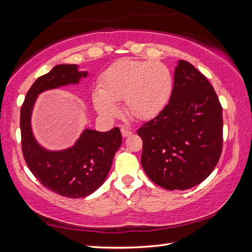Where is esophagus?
I'll return each instance as SVG.
<instances>
[{
  "mask_svg": "<svg viewBox=\"0 0 252 252\" xmlns=\"http://www.w3.org/2000/svg\"><path fill=\"white\" fill-rule=\"evenodd\" d=\"M121 133H122L123 138H126V136H130L132 134V131L129 129V127L123 126V127H121Z\"/></svg>",
  "mask_w": 252,
  "mask_h": 252,
  "instance_id": "34e87169",
  "label": "esophagus"
}]
</instances>
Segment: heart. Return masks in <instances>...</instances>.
I'll return each instance as SVG.
<instances>
[{"instance_id": "b5f03b06", "label": "heart", "mask_w": 252, "mask_h": 252, "mask_svg": "<svg viewBox=\"0 0 252 252\" xmlns=\"http://www.w3.org/2000/svg\"><path fill=\"white\" fill-rule=\"evenodd\" d=\"M172 89L171 71L163 63L123 59L102 73L93 105L101 117L112 118L118 112L114 103L123 101L127 117L148 121L164 109Z\"/></svg>"}]
</instances>
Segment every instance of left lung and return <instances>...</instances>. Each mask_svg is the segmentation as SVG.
<instances>
[{
    "label": "left lung",
    "instance_id": "left-lung-1",
    "mask_svg": "<svg viewBox=\"0 0 252 252\" xmlns=\"http://www.w3.org/2000/svg\"><path fill=\"white\" fill-rule=\"evenodd\" d=\"M222 108L206 76L180 60L165 108L136 131L147 176L167 190H187L216 168L222 151Z\"/></svg>",
    "mask_w": 252,
    "mask_h": 252
}]
</instances>
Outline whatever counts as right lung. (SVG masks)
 I'll use <instances>...</instances> for the list:
<instances>
[{"instance_id":"obj_1","label":"right lung","mask_w":252,"mask_h":252,"mask_svg":"<svg viewBox=\"0 0 252 252\" xmlns=\"http://www.w3.org/2000/svg\"><path fill=\"white\" fill-rule=\"evenodd\" d=\"M87 75L88 72L79 71L76 64L55 65L32 84L21 108L22 151L29 169L49 190L72 199L87 197L103 185L122 143L120 129L114 127L106 132L85 129L72 147L51 151L41 147L34 138L31 117L40 93L78 84Z\"/></svg>"}]
</instances>
